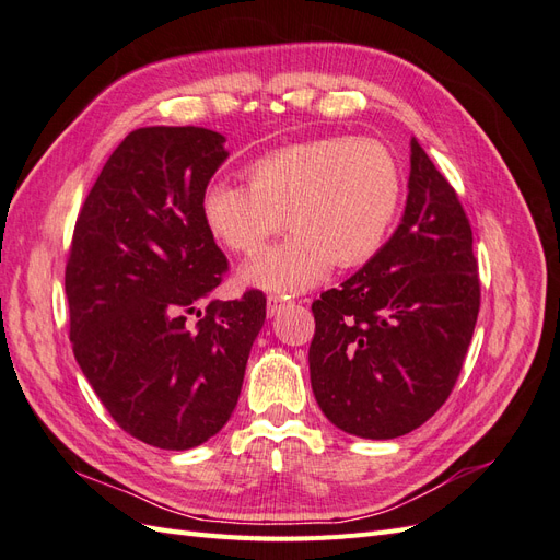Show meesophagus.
<instances>
[{
  "label": "esophagus",
  "mask_w": 560,
  "mask_h": 560,
  "mask_svg": "<svg viewBox=\"0 0 560 560\" xmlns=\"http://www.w3.org/2000/svg\"><path fill=\"white\" fill-rule=\"evenodd\" d=\"M287 296H278V294H270L268 299H266V311H268V315L273 317V315H278L284 306H287Z\"/></svg>",
  "instance_id": "34e87169"
}]
</instances>
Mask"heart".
Here are the masks:
<instances>
[{
  "instance_id": "heart-1",
  "label": "heart",
  "mask_w": 560,
  "mask_h": 560,
  "mask_svg": "<svg viewBox=\"0 0 560 560\" xmlns=\"http://www.w3.org/2000/svg\"><path fill=\"white\" fill-rule=\"evenodd\" d=\"M247 184L214 182L200 212L214 238L254 257L284 226L280 247L245 268L243 278L273 292H301L336 268L366 264L399 212L401 165L374 138L329 135L257 156Z\"/></svg>"
}]
</instances>
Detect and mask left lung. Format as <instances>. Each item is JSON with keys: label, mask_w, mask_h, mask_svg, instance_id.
<instances>
[{"label": "left lung", "mask_w": 560, "mask_h": 560, "mask_svg": "<svg viewBox=\"0 0 560 560\" xmlns=\"http://www.w3.org/2000/svg\"><path fill=\"white\" fill-rule=\"evenodd\" d=\"M481 306L471 226L411 140L401 224L338 290L313 301V393L338 430L395 439L430 420L460 376Z\"/></svg>", "instance_id": "left-lung-1"}]
</instances>
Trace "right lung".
<instances>
[{
  "instance_id": "add662e5",
  "label": "right lung",
  "mask_w": 560,
  "mask_h": 560,
  "mask_svg": "<svg viewBox=\"0 0 560 560\" xmlns=\"http://www.w3.org/2000/svg\"><path fill=\"white\" fill-rule=\"evenodd\" d=\"M224 138L198 126L132 130L79 210L65 292L74 358L114 422L186 451L226 425L266 296L210 301L229 261L200 212ZM200 315V311H198Z\"/></svg>"
}]
</instances>
